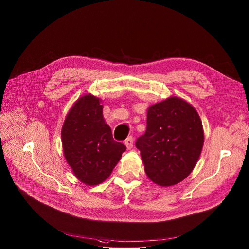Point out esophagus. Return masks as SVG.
Instances as JSON below:
<instances>
[{"label": "esophagus", "instance_id": "esophagus-1", "mask_svg": "<svg viewBox=\"0 0 249 249\" xmlns=\"http://www.w3.org/2000/svg\"><path fill=\"white\" fill-rule=\"evenodd\" d=\"M124 144L126 145V147H127L128 149H130V148L133 146V137H132V136L127 137V139L124 141Z\"/></svg>", "mask_w": 249, "mask_h": 249}]
</instances>
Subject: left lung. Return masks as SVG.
<instances>
[{
	"label": "left lung",
	"mask_w": 249,
	"mask_h": 249,
	"mask_svg": "<svg viewBox=\"0 0 249 249\" xmlns=\"http://www.w3.org/2000/svg\"><path fill=\"white\" fill-rule=\"evenodd\" d=\"M204 142L202 123L196 109L172 97L148 108L146 129L135 142L144 172L160 186H173L194 170Z\"/></svg>",
	"instance_id": "left-lung-1"
}]
</instances>
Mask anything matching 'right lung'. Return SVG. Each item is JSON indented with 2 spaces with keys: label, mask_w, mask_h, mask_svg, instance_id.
Wrapping results in <instances>:
<instances>
[{
  "label": "right lung",
  "mask_w": 249,
  "mask_h": 249,
  "mask_svg": "<svg viewBox=\"0 0 249 249\" xmlns=\"http://www.w3.org/2000/svg\"><path fill=\"white\" fill-rule=\"evenodd\" d=\"M61 138L65 158L86 185L104 182L118 164L126 146L113 139L103 116L100 99L86 95L71 107L63 124Z\"/></svg>",
  "instance_id": "1"
}]
</instances>
